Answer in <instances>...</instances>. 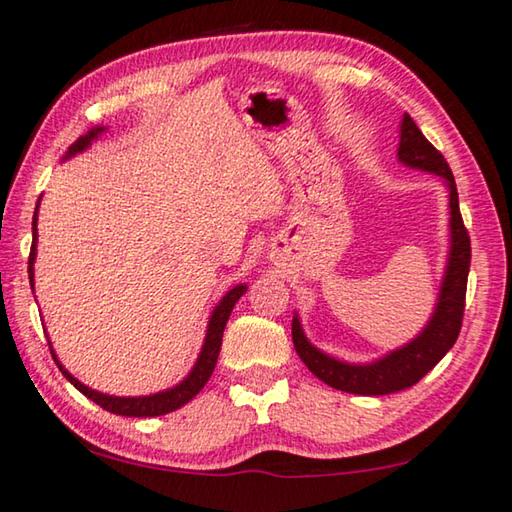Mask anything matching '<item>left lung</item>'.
<instances>
[{"label":"left lung","instance_id":"obj_1","mask_svg":"<svg viewBox=\"0 0 512 512\" xmlns=\"http://www.w3.org/2000/svg\"><path fill=\"white\" fill-rule=\"evenodd\" d=\"M398 160L412 169L430 171V174L442 178L448 187L451 251H448V265L442 288H439L435 313L428 320L426 329L414 341L389 352L387 357L371 361V364H345V361L329 357L316 345H311L302 332L300 318H293V343L306 368L329 387L357 393V396H387V393L414 387L453 348L462 327V316H465L471 242L460 215L458 187H455V178L444 155L423 137L410 114H403V121H400Z\"/></svg>","mask_w":512,"mask_h":512}]
</instances>
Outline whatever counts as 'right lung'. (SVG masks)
<instances>
[{
    "mask_svg": "<svg viewBox=\"0 0 512 512\" xmlns=\"http://www.w3.org/2000/svg\"><path fill=\"white\" fill-rule=\"evenodd\" d=\"M102 130H105V128H93V130L86 132L84 137L77 139L75 144L68 148L66 157L75 155V153H82L84 148H89L91 141L96 139ZM36 212H38V206H36ZM36 212H34V222H31V233H34V240H31V251H29V281H31V286H34V261H36V238H38V235H36V231H38L36 229ZM245 293H247V286H245V283H240V286L231 288L229 293H226L222 300H219V304L215 306V311H212V316H210L206 341H203L201 355H199V359H196L194 368L183 382L176 384V387L167 389V391H157V393H151V396H137V398L107 396V393L93 391V389L86 387V384H82L80 380H75V377L59 364L57 355H54V350L50 348L52 359L57 361L59 371L64 373L66 380L73 384L77 391H82L86 398L93 400L96 405H100L102 410L119 414V416H162V414H169V412L178 410V407H183L185 403H190L196 393L206 387V382L210 380L212 371H215L219 348H222V336H224L226 322H229V316H231L235 302H238ZM47 343H50V341H47Z\"/></svg>",
    "mask_w": 512,
    "mask_h": 512,
    "instance_id": "right-lung-1",
    "label": "right lung"
}]
</instances>
